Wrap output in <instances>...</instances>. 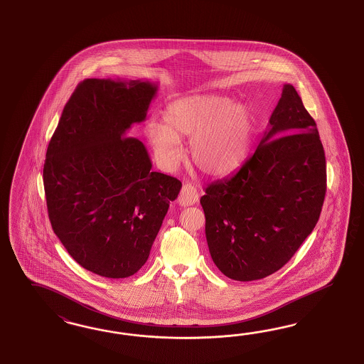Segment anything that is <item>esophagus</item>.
Masks as SVG:
<instances>
[{"mask_svg":"<svg viewBox=\"0 0 364 364\" xmlns=\"http://www.w3.org/2000/svg\"><path fill=\"white\" fill-rule=\"evenodd\" d=\"M198 189L193 187L192 184H184L181 188L180 196H178V204L181 207H188V205H193L195 203H198Z\"/></svg>","mask_w":364,"mask_h":364,"instance_id":"esophagus-1","label":"esophagus"}]
</instances>
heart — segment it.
I'll list each match as a JSON object with an SVG mask.
<instances>
[{"label":"heart","instance_id":"obj_1","mask_svg":"<svg viewBox=\"0 0 364 364\" xmlns=\"http://www.w3.org/2000/svg\"><path fill=\"white\" fill-rule=\"evenodd\" d=\"M166 122H148L145 134L160 161L177 164L181 140L191 137L192 163L208 176H224L242 163L248 152L254 114L242 102L219 95H195L168 105Z\"/></svg>","mask_w":364,"mask_h":364}]
</instances>
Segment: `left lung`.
Instances as JSON below:
<instances>
[{
    "mask_svg": "<svg viewBox=\"0 0 364 364\" xmlns=\"http://www.w3.org/2000/svg\"><path fill=\"white\" fill-rule=\"evenodd\" d=\"M326 183L316 122L284 84L254 154L200 198L213 263L239 282L280 269L319 220Z\"/></svg>",
    "mask_w": 364,
    "mask_h": 364,
    "instance_id": "left-lung-1",
    "label": "left lung"
}]
</instances>
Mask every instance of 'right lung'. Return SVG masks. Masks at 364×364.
<instances>
[{"label": "right lung", "instance_id": "add662e5", "mask_svg": "<svg viewBox=\"0 0 364 364\" xmlns=\"http://www.w3.org/2000/svg\"><path fill=\"white\" fill-rule=\"evenodd\" d=\"M159 90L148 80L88 78L63 110L48 145L44 188L49 220L78 264L122 279L145 264L181 183L152 172L140 140Z\"/></svg>", "mask_w": 364, "mask_h": 364}]
</instances>
